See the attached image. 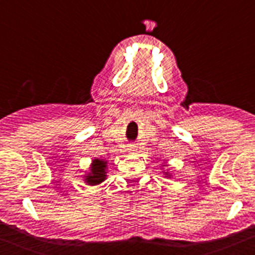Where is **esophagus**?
I'll list each match as a JSON object with an SVG mask.
<instances>
[{
	"mask_svg": "<svg viewBox=\"0 0 255 255\" xmlns=\"http://www.w3.org/2000/svg\"><path fill=\"white\" fill-rule=\"evenodd\" d=\"M129 150H130V152H132V153L136 152V145H135V144H130Z\"/></svg>",
	"mask_w": 255,
	"mask_h": 255,
	"instance_id": "obj_1",
	"label": "esophagus"
}]
</instances>
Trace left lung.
Returning a JSON list of instances; mask_svg holds the SVG:
<instances>
[{
  "instance_id": "obj_1",
  "label": "left lung",
  "mask_w": 255,
  "mask_h": 255,
  "mask_svg": "<svg viewBox=\"0 0 255 255\" xmlns=\"http://www.w3.org/2000/svg\"><path fill=\"white\" fill-rule=\"evenodd\" d=\"M164 175H166V176H167V177H171V175L168 172H164Z\"/></svg>"
}]
</instances>
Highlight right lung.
<instances>
[{
	"mask_svg": "<svg viewBox=\"0 0 255 255\" xmlns=\"http://www.w3.org/2000/svg\"><path fill=\"white\" fill-rule=\"evenodd\" d=\"M106 173H107V162L96 158L92 162L89 172L84 176V181L88 185H98L106 180V176H107Z\"/></svg>",
	"mask_w": 255,
	"mask_h": 255,
	"instance_id": "obj_1",
	"label": "right lung"
}]
</instances>
